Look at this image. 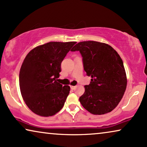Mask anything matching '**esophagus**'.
Instances as JSON below:
<instances>
[{
  "instance_id": "esophagus-1",
  "label": "esophagus",
  "mask_w": 147,
  "mask_h": 147,
  "mask_svg": "<svg viewBox=\"0 0 147 147\" xmlns=\"http://www.w3.org/2000/svg\"><path fill=\"white\" fill-rule=\"evenodd\" d=\"M76 86H71V90H75L76 89Z\"/></svg>"
}]
</instances>
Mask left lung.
<instances>
[{"mask_svg": "<svg viewBox=\"0 0 147 147\" xmlns=\"http://www.w3.org/2000/svg\"><path fill=\"white\" fill-rule=\"evenodd\" d=\"M71 51H80L86 75L92 78L80 102L91 114H104L113 110L126 88L123 61L111 46L100 42H80Z\"/></svg>", "mask_w": 147, "mask_h": 147, "instance_id": "obj_1", "label": "left lung"}]
</instances>
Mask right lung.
<instances>
[{
    "label": "right lung",
    "mask_w": 147,
    "mask_h": 147,
    "mask_svg": "<svg viewBox=\"0 0 147 147\" xmlns=\"http://www.w3.org/2000/svg\"><path fill=\"white\" fill-rule=\"evenodd\" d=\"M76 43L49 42L27 54L19 73L21 95L30 110L37 115L51 116L63 108L70 87L57 81L61 63Z\"/></svg>",
    "instance_id": "1"
}]
</instances>
